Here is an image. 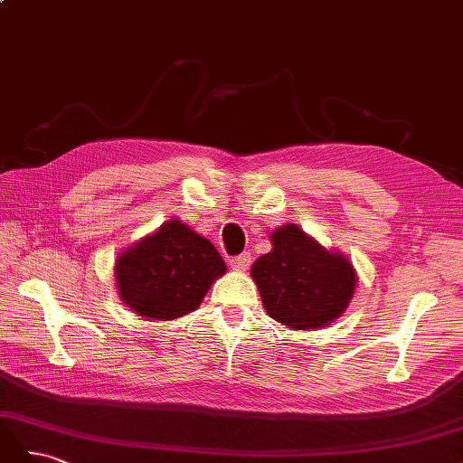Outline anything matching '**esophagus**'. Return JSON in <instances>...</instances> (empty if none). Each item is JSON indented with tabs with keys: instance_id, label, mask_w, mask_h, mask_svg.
<instances>
[{
	"instance_id": "obj_1",
	"label": "esophagus",
	"mask_w": 463,
	"mask_h": 463,
	"mask_svg": "<svg viewBox=\"0 0 463 463\" xmlns=\"http://www.w3.org/2000/svg\"><path fill=\"white\" fill-rule=\"evenodd\" d=\"M230 264H232L233 270H247L249 264H250V255L249 253H241V255H237V257H232Z\"/></svg>"
}]
</instances>
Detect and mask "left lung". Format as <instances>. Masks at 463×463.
Here are the masks:
<instances>
[{
	"label": "left lung",
	"mask_w": 463,
	"mask_h": 463,
	"mask_svg": "<svg viewBox=\"0 0 463 463\" xmlns=\"http://www.w3.org/2000/svg\"><path fill=\"white\" fill-rule=\"evenodd\" d=\"M272 245L250 269L266 313L286 326L311 330L345 311L357 284L352 262L293 223L272 233Z\"/></svg>",
	"instance_id": "8db88e82"
}]
</instances>
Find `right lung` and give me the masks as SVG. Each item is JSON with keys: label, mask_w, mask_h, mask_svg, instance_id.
<instances>
[{"label": "right lung", "mask_w": 463, "mask_h": 463, "mask_svg": "<svg viewBox=\"0 0 463 463\" xmlns=\"http://www.w3.org/2000/svg\"><path fill=\"white\" fill-rule=\"evenodd\" d=\"M223 272L226 262L214 245L179 220L165 222L116 262L123 303L152 320H172L197 309Z\"/></svg>", "instance_id": "right-lung-1"}]
</instances>
